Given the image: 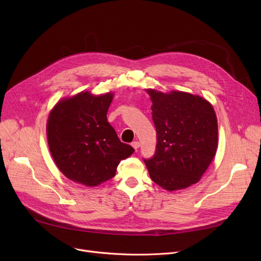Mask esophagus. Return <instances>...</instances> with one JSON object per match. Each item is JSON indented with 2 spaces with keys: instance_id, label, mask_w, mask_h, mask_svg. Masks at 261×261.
I'll list each match as a JSON object with an SVG mask.
<instances>
[{
  "instance_id": "esophagus-1",
  "label": "esophagus",
  "mask_w": 261,
  "mask_h": 261,
  "mask_svg": "<svg viewBox=\"0 0 261 261\" xmlns=\"http://www.w3.org/2000/svg\"><path fill=\"white\" fill-rule=\"evenodd\" d=\"M131 146L134 148V149H139L141 147V143L140 142H133L131 144Z\"/></svg>"
}]
</instances>
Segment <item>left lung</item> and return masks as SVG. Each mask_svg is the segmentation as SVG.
<instances>
[{"label":"left lung","instance_id":"1","mask_svg":"<svg viewBox=\"0 0 261 261\" xmlns=\"http://www.w3.org/2000/svg\"><path fill=\"white\" fill-rule=\"evenodd\" d=\"M151 99L156 147L144 160L151 180L168 191L198 183L215 159L218 121L213 105L182 91L146 89Z\"/></svg>","mask_w":261,"mask_h":261}]
</instances>
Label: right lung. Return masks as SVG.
I'll return each mask as SVG.
<instances>
[{
  "mask_svg": "<svg viewBox=\"0 0 261 261\" xmlns=\"http://www.w3.org/2000/svg\"><path fill=\"white\" fill-rule=\"evenodd\" d=\"M112 92L82 91L60 99L50 110L47 144L58 169L75 183L94 187L113 177L121 160L134 149L119 141L107 119Z\"/></svg>",
  "mask_w": 261,
  "mask_h": 261,
  "instance_id": "1",
  "label": "right lung"
}]
</instances>
